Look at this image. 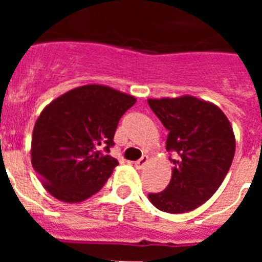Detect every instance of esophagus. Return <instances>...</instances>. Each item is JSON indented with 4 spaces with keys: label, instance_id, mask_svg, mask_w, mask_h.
<instances>
[{
    "label": "esophagus",
    "instance_id": "esophagus-1",
    "mask_svg": "<svg viewBox=\"0 0 262 262\" xmlns=\"http://www.w3.org/2000/svg\"><path fill=\"white\" fill-rule=\"evenodd\" d=\"M147 164H148V156H145V155H144V156H142V159L136 161L135 168L136 169H143L145 165H147Z\"/></svg>",
    "mask_w": 262,
    "mask_h": 262
}]
</instances>
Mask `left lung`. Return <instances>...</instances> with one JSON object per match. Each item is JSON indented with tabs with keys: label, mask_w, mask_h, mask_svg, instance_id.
<instances>
[{
	"label": "left lung",
	"mask_w": 262,
	"mask_h": 262,
	"mask_svg": "<svg viewBox=\"0 0 262 262\" xmlns=\"http://www.w3.org/2000/svg\"><path fill=\"white\" fill-rule=\"evenodd\" d=\"M148 105L169 131L166 151L177 154L165 190L148 194V200L169 214L191 211L214 195L230 170L232 126L216 105L193 96L149 98Z\"/></svg>",
	"instance_id": "left-lung-1"
}]
</instances>
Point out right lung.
<instances>
[{"label":"right lung","mask_w":262,"mask_h":262,"mask_svg":"<svg viewBox=\"0 0 262 262\" xmlns=\"http://www.w3.org/2000/svg\"><path fill=\"white\" fill-rule=\"evenodd\" d=\"M136 98L89 84L48 103L32 129L31 164L56 200L78 203L101 190L118 160L108 155L118 122Z\"/></svg>","instance_id":"right-lung-1"}]
</instances>
